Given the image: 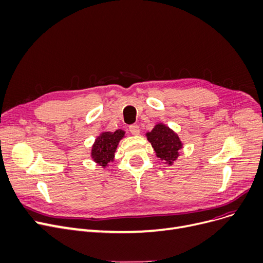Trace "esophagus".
<instances>
[{"label":"esophagus","instance_id":"34e87169","mask_svg":"<svg viewBox=\"0 0 263 263\" xmlns=\"http://www.w3.org/2000/svg\"><path fill=\"white\" fill-rule=\"evenodd\" d=\"M129 132H130L134 136H138V135L140 134V127H139V125H137V124L130 125V126H129Z\"/></svg>","mask_w":263,"mask_h":263}]
</instances>
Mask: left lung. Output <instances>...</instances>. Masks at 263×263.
I'll list each match as a JSON object with an SVG mask.
<instances>
[{"label": "left lung", "instance_id": "8db88e82", "mask_svg": "<svg viewBox=\"0 0 263 263\" xmlns=\"http://www.w3.org/2000/svg\"><path fill=\"white\" fill-rule=\"evenodd\" d=\"M145 136L159 160L164 161L166 165H173L183 148V142L178 134L166 124L157 123L154 128L147 132Z\"/></svg>", "mask_w": 263, "mask_h": 263}]
</instances>
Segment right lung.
Instances as JSON below:
<instances>
[{
  "instance_id": "right-lung-1",
  "label": "right lung",
  "mask_w": 263,
  "mask_h": 263,
  "mask_svg": "<svg viewBox=\"0 0 263 263\" xmlns=\"http://www.w3.org/2000/svg\"><path fill=\"white\" fill-rule=\"evenodd\" d=\"M125 137V132L118 129L114 133L103 132L96 137L92 145L91 157L95 164L103 168L109 166V162L115 160L117 147Z\"/></svg>"
}]
</instances>
